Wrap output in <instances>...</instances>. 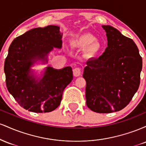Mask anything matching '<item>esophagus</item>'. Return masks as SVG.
Here are the masks:
<instances>
[{
    "instance_id": "esophagus-1",
    "label": "esophagus",
    "mask_w": 146,
    "mask_h": 146,
    "mask_svg": "<svg viewBox=\"0 0 146 146\" xmlns=\"http://www.w3.org/2000/svg\"><path fill=\"white\" fill-rule=\"evenodd\" d=\"M73 75H74L75 77H78L80 76V75H81V68H80L79 67L75 68L73 70Z\"/></svg>"
}]
</instances>
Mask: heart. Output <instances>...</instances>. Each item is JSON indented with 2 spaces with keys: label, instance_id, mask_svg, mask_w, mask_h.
Segmentation results:
<instances>
[{
  "label": "heart",
  "instance_id": "1",
  "mask_svg": "<svg viewBox=\"0 0 146 146\" xmlns=\"http://www.w3.org/2000/svg\"><path fill=\"white\" fill-rule=\"evenodd\" d=\"M75 46L80 48H86V56L88 58H93L98 56L102 51V46L101 43L93 35L85 33L77 38L73 42Z\"/></svg>",
  "mask_w": 146,
  "mask_h": 146
}]
</instances>
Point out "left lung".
Returning <instances> with one entry per match:
<instances>
[{
    "label": "left lung",
    "instance_id": "obj_1",
    "mask_svg": "<svg viewBox=\"0 0 146 146\" xmlns=\"http://www.w3.org/2000/svg\"><path fill=\"white\" fill-rule=\"evenodd\" d=\"M108 46L99 58L87 61L86 105L99 113L121 110L138 90L142 58L136 44L110 25H102Z\"/></svg>",
    "mask_w": 146,
    "mask_h": 146
}]
</instances>
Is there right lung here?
<instances>
[{
	"instance_id": "1",
	"label": "right lung",
	"mask_w": 146,
	"mask_h": 146,
	"mask_svg": "<svg viewBox=\"0 0 146 146\" xmlns=\"http://www.w3.org/2000/svg\"><path fill=\"white\" fill-rule=\"evenodd\" d=\"M60 27L48 25L27 31L13 40L5 62L6 84L10 94L25 109L48 113L60 104L63 90L73 80L71 66L56 69L48 64L53 48L62 46ZM47 64L41 72L36 65Z\"/></svg>"
}]
</instances>
